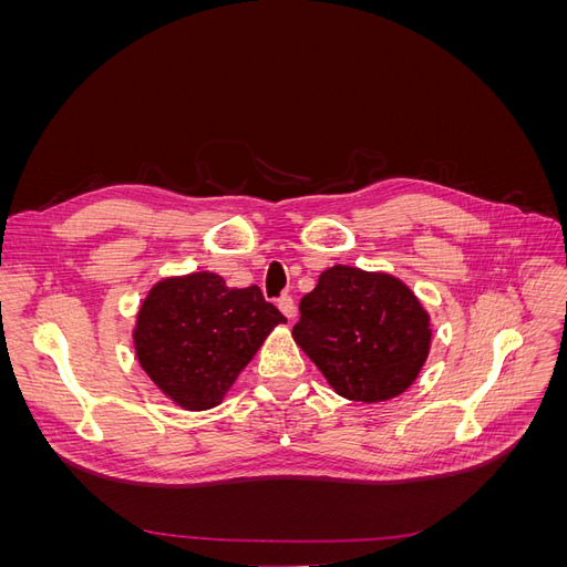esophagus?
<instances>
[{
	"label": "esophagus",
	"mask_w": 567,
	"mask_h": 567,
	"mask_svg": "<svg viewBox=\"0 0 567 567\" xmlns=\"http://www.w3.org/2000/svg\"><path fill=\"white\" fill-rule=\"evenodd\" d=\"M279 310H281V315L288 319V321H293L296 319V302H293V298L290 296H284V298H279Z\"/></svg>",
	"instance_id": "esophagus-1"
}]
</instances>
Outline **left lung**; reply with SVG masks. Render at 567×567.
Masks as SVG:
<instances>
[{"label":"left lung","mask_w":567,"mask_h":567,"mask_svg":"<svg viewBox=\"0 0 567 567\" xmlns=\"http://www.w3.org/2000/svg\"><path fill=\"white\" fill-rule=\"evenodd\" d=\"M293 338L346 400L385 402L419 379L431 352V317L404 281L336 265L300 300Z\"/></svg>","instance_id":"obj_1"}]
</instances>
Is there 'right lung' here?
Listing matches in <instances>:
<instances>
[{"label":"right lung","instance_id":"right-lung-1","mask_svg":"<svg viewBox=\"0 0 567 567\" xmlns=\"http://www.w3.org/2000/svg\"><path fill=\"white\" fill-rule=\"evenodd\" d=\"M286 317L257 286L229 288L215 271L167 277L148 290L134 323V352L167 400L217 406L274 326Z\"/></svg>","mask_w":567,"mask_h":567}]
</instances>
